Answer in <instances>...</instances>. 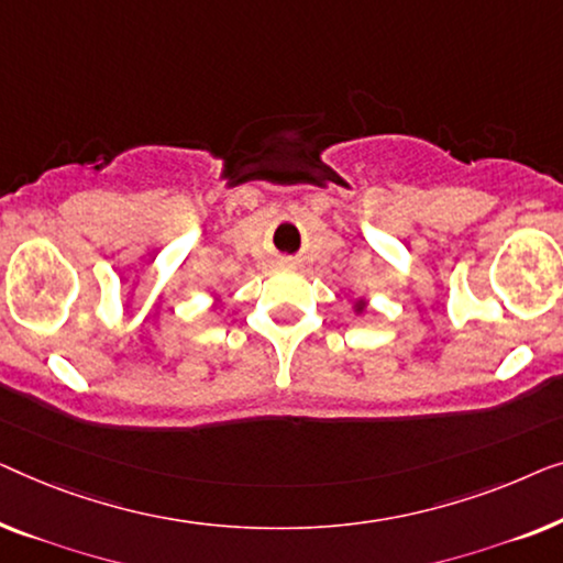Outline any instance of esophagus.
I'll use <instances>...</instances> for the list:
<instances>
[{
  "instance_id": "obj_1",
  "label": "esophagus",
  "mask_w": 563,
  "mask_h": 563,
  "mask_svg": "<svg viewBox=\"0 0 563 563\" xmlns=\"http://www.w3.org/2000/svg\"><path fill=\"white\" fill-rule=\"evenodd\" d=\"M285 263H288V260H285Z\"/></svg>"
}]
</instances>
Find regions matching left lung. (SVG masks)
<instances>
[{"mask_svg": "<svg viewBox=\"0 0 563 563\" xmlns=\"http://www.w3.org/2000/svg\"><path fill=\"white\" fill-rule=\"evenodd\" d=\"M367 308H369L367 298H354V300H352V311H354V316H362V313H367Z\"/></svg>", "mask_w": 563, "mask_h": 563, "instance_id": "obj_1", "label": "left lung"}]
</instances>
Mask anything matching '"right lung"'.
<instances>
[{
    "label": "right lung",
    "mask_w": 563,
    "mask_h": 563,
    "mask_svg": "<svg viewBox=\"0 0 563 563\" xmlns=\"http://www.w3.org/2000/svg\"><path fill=\"white\" fill-rule=\"evenodd\" d=\"M221 303V296H219V292H213V308H217Z\"/></svg>",
    "instance_id": "add662e5"
}]
</instances>
